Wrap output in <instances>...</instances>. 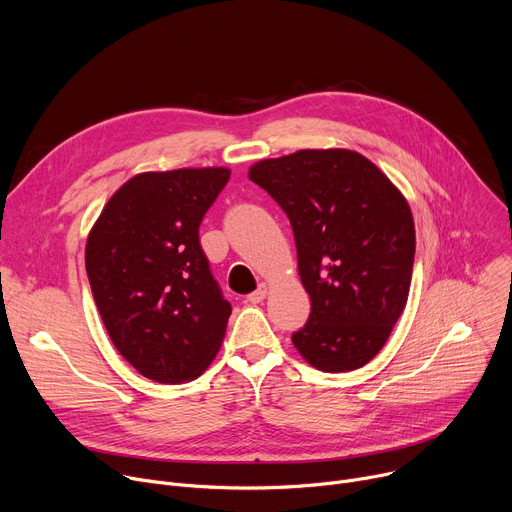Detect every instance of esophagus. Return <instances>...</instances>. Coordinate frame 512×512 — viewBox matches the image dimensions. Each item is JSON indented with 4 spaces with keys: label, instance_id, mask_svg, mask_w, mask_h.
<instances>
[{
    "label": "esophagus",
    "instance_id": "34e87169",
    "mask_svg": "<svg viewBox=\"0 0 512 512\" xmlns=\"http://www.w3.org/2000/svg\"><path fill=\"white\" fill-rule=\"evenodd\" d=\"M265 296H267V285H265V283H259V287L253 291V294L247 296V302H249V304H259V302L265 300Z\"/></svg>",
    "mask_w": 512,
    "mask_h": 512
}]
</instances>
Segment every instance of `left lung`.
Wrapping results in <instances>:
<instances>
[{"label":"left lung","instance_id":"1","mask_svg":"<svg viewBox=\"0 0 512 512\" xmlns=\"http://www.w3.org/2000/svg\"><path fill=\"white\" fill-rule=\"evenodd\" d=\"M249 178L294 229L312 312L291 342L318 371L364 367L385 346L409 296L415 225L405 196L352 150L261 160Z\"/></svg>","mask_w":512,"mask_h":512}]
</instances>
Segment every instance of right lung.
Segmentation results:
<instances>
[{
  "mask_svg": "<svg viewBox=\"0 0 512 512\" xmlns=\"http://www.w3.org/2000/svg\"><path fill=\"white\" fill-rule=\"evenodd\" d=\"M229 178V168L137 174L89 233L85 265L103 324L121 356L156 383L200 377L223 344L231 304L198 227Z\"/></svg>",
  "mask_w": 512,
  "mask_h": 512,
  "instance_id": "right-lung-1",
  "label": "right lung"
}]
</instances>
